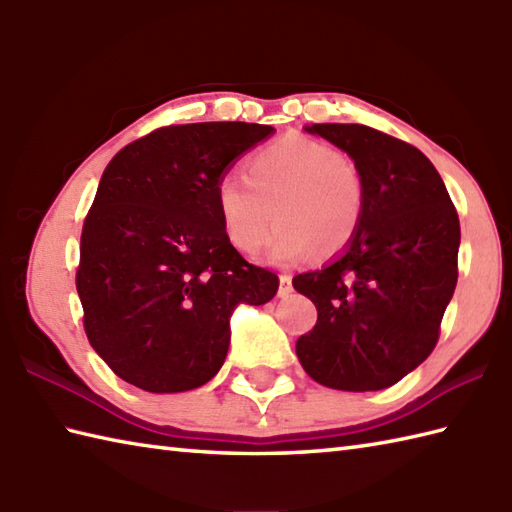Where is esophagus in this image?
Returning a JSON list of instances; mask_svg holds the SVG:
<instances>
[{
  "instance_id": "1",
  "label": "esophagus",
  "mask_w": 512,
  "mask_h": 512,
  "mask_svg": "<svg viewBox=\"0 0 512 512\" xmlns=\"http://www.w3.org/2000/svg\"><path fill=\"white\" fill-rule=\"evenodd\" d=\"M292 292V277L290 275H279V290H277V295L279 297H288Z\"/></svg>"
}]
</instances>
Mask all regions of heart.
Masks as SVG:
<instances>
[{
	"mask_svg": "<svg viewBox=\"0 0 512 512\" xmlns=\"http://www.w3.org/2000/svg\"><path fill=\"white\" fill-rule=\"evenodd\" d=\"M215 209L239 253L255 257L268 244L275 215L273 259L295 262L317 248L334 255L352 242L365 211V182L356 162L332 145L292 134L257 151L246 178L224 173Z\"/></svg>",
	"mask_w": 512,
	"mask_h": 512,
	"instance_id": "obj_1",
	"label": "heart"
}]
</instances>
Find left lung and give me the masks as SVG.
Instances as JSON below:
<instances>
[{
    "mask_svg": "<svg viewBox=\"0 0 512 512\" xmlns=\"http://www.w3.org/2000/svg\"><path fill=\"white\" fill-rule=\"evenodd\" d=\"M306 132L347 151L363 173L365 211L345 253L292 279L317 306L299 336L308 376L341 391L391 387L438 343L458 284L460 220L440 173L420 149L367 125Z\"/></svg>",
    "mask_w": 512,
    "mask_h": 512,
    "instance_id": "obj_1",
    "label": "left lung"
}]
</instances>
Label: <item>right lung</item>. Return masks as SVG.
<instances>
[{
  "instance_id": "1",
  "label": "right lung",
  "mask_w": 512,
  "mask_h": 512,
  "mask_svg": "<svg viewBox=\"0 0 512 512\" xmlns=\"http://www.w3.org/2000/svg\"><path fill=\"white\" fill-rule=\"evenodd\" d=\"M257 123L167 125L105 167L81 233L76 292L90 345L116 376L154 394L220 372L237 303L275 297L279 277L228 242L215 184L273 134Z\"/></svg>"
}]
</instances>
